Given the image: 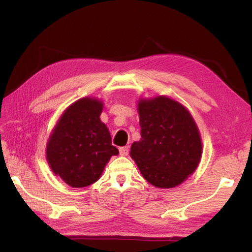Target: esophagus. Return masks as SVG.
Returning a JSON list of instances; mask_svg holds the SVG:
<instances>
[{
    "label": "esophagus",
    "mask_w": 252,
    "mask_h": 252,
    "mask_svg": "<svg viewBox=\"0 0 252 252\" xmlns=\"http://www.w3.org/2000/svg\"><path fill=\"white\" fill-rule=\"evenodd\" d=\"M119 152L121 156H127V154H129V147L127 146H123L119 148Z\"/></svg>",
    "instance_id": "1"
}]
</instances>
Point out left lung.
Here are the masks:
<instances>
[{"mask_svg": "<svg viewBox=\"0 0 252 252\" xmlns=\"http://www.w3.org/2000/svg\"><path fill=\"white\" fill-rule=\"evenodd\" d=\"M141 140L130 156L143 178L158 189H172L195 172L202 155L200 132L185 106L158 95L137 101Z\"/></svg>", "mask_w": 252, "mask_h": 252, "instance_id": "obj_1", "label": "left lung"}]
</instances>
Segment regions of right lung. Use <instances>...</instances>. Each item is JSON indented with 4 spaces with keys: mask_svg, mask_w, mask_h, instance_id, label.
<instances>
[{
    "mask_svg": "<svg viewBox=\"0 0 252 252\" xmlns=\"http://www.w3.org/2000/svg\"><path fill=\"white\" fill-rule=\"evenodd\" d=\"M103 100L82 97L67 107L46 144V160L56 176L74 189L98 181L112 156L108 127L100 120Z\"/></svg>",
    "mask_w": 252,
    "mask_h": 252,
    "instance_id": "1",
    "label": "right lung"
}]
</instances>
